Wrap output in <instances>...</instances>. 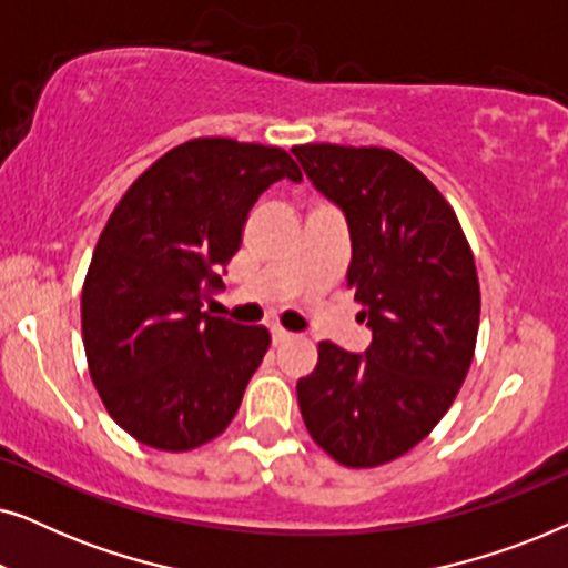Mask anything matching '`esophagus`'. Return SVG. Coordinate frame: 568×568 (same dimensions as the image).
Instances as JSON below:
<instances>
[{"mask_svg": "<svg viewBox=\"0 0 568 568\" xmlns=\"http://www.w3.org/2000/svg\"><path fill=\"white\" fill-rule=\"evenodd\" d=\"M292 338V333L290 331H284V328H271V341H274V346H282V344H286V341Z\"/></svg>", "mask_w": 568, "mask_h": 568, "instance_id": "esophagus-1", "label": "esophagus"}]
</instances>
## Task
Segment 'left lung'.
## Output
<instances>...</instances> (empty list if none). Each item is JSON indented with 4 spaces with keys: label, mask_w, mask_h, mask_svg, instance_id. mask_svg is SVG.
Instances as JSON below:
<instances>
[{
    "label": "left lung",
    "mask_w": 568,
    "mask_h": 568,
    "mask_svg": "<svg viewBox=\"0 0 568 568\" xmlns=\"http://www.w3.org/2000/svg\"><path fill=\"white\" fill-rule=\"evenodd\" d=\"M305 175L346 216V286L372 331L367 352L331 341L297 383L305 426L333 460L375 468L416 447L453 406L473 362L476 261L442 193L393 150L294 146Z\"/></svg>",
    "instance_id": "1"
}]
</instances>
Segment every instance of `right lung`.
I'll list each match as a JSON object with an SVG mask.
<instances>
[{
    "label": "right lung",
    "mask_w": 568,
    "mask_h": 568,
    "mask_svg": "<svg viewBox=\"0 0 568 568\" xmlns=\"http://www.w3.org/2000/svg\"><path fill=\"white\" fill-rule=\"evenodd\" d=\"M282 178L302 173L278 146L191 139L113 209L82 286V341L108 414L142 445L185 453L235 418L271 336L201 307Z\"/></svg>",
    "instance_id": "add662e5"
}]
</instances>
